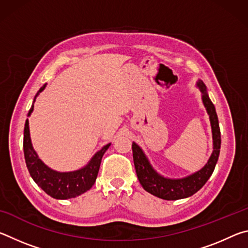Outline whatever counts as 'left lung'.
I'll return each instance as SVG.
<instances>
[{"instance_id":"1","label":"left lung","mask_w":248,"mask_h":248,"mask_svg":"<svg viewBox=\"0 0 248 248\" xmlns=\"http://www.w3.org/2000/svg\"><path fill=\"white\" fill-rule=\"evenodd\" d=\"M197 86L199 87L200 92L202 93V103L209 115L213 139L212 154L207 162V164L202 169L184 178H166L164 176L159 175L153 169L140 146L134 143V142L132 143L133 162L138 179H139L144 190L161 199L178 200L187 198V197L196 194L197 191L202 188L203 185L210 178V176L212 175L217 158H219L221 148V132L215 105L212 104L211 99L209 98L207 87H205L204 83L199 79L197 82Z\"/></svg>"}]
</instances>
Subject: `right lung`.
<instances>
[{
	"label": "right lung",
	"mask_w": 248,
	"mask_h": 248,
	"mask_svg": "<svg viewBox=\"0 0 248 248\" xmlns=\"http://www.w3.org/2000/svg\"><path fill=\"white\" fill-rule=\"evenodd\" d=\"M47 84L40 87L38 93L35 96V99L45 90ZM33 99V103H35ZM33 110V104L29 109L28 116ZM24 155L25 162H26L27 169L31 178L46 194L54 199H70L75 198L84 192L90 190L93 186L99 170L100 163H102L103 155L107 149L110 146V143L103 146L93 157H92L89 164L84 166L83 169L73 171H61L53 170L48 167L38 157V155L32 148L31 134H29V123L28 119L25 123L24 128Z\"/></svg>",
	"instance_id": "right-lung-1"
}]
</instances>
